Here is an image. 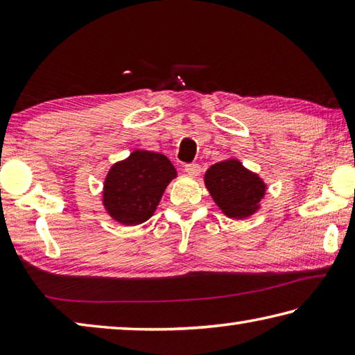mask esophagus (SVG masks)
Segmentation results:
<instances>
[{"label": "esophagus", "mask_w": 355, "mask_h": 355, "mask_svg": "<svg viewBox=\"0 0 355 355\" xmlns=\"http://www.w3.org/2000/svg\"><path fill=\"white\" fill-rule=\"evenodd\" d=\"M184 172L189 173L191 177H197L200 173V166L196 164V163H191V164H186L184 166Z\"/></svg>", "instance_id": "esophagus-1"}]
</instances>
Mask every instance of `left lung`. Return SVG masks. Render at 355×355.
<instances>
[{
    "mask_svg": "<svg viewBox=\"0 0 355 355\" xmlns=\"http://www.w3.org/2000/svg\"><path fill=\"white\" fill-rule=\"evenodd\" d=\"M205 184L218 207L228 218L244 219L254 214L266 186L236 159L213 164L205 173Z\"/></svg>",
    "mask_w": 355,
    "mask_h": 355,
    "instance_id": "left-lung-1",
    "label": "left lung"
}]
</instances>
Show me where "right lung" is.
Segmentation results:
<instances>
[{
    "mask_svg": "<svg viewBox=\"0 0 355 355\" xmlns=\"http://www.w3.org/2000/svg\"><path fill=\"white\" fill-rule=\"evenodd\" d=\"M175 167L164 155L136 150L107 172L103 205L120 224L136 225L155 213Z\"/></svg>",
    "mask_w": 355,
    "mask_h": 355,
    "instance_id": "1",
    "label": "right lung"
}]
</instances>
